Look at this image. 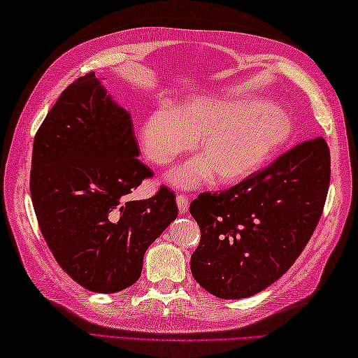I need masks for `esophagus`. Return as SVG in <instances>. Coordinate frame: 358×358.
Masks as SVG:
<instances>
[{"instance_id": "esophagus-1", "label": "esophagus", "mask_w": 358, "mask_h": 358, "mask_svg": "<svg viewBox=\"0 0 358 358\" xmlns=\"http://www.w3.org/2000/svg\"><path fill=\"white\" fill-rule=\"evenodd\" d=\"M177 204H178V212L181 215H185L186 212H187V208H189V200H187V196H185V195H177Z\"/></svg>"}]
</instances>
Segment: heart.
Wrapping results in <instances>:
<instances>
[{"instance_id":"1","label":"heart","mask_w":358,"mask_h":358,"mask_svg":"<svg viewBox=\"0 0 358 358\" xmlns=\"http://www.w3.org/2000/svg\"><path fill=\"white\" fill-rule=\"evenodd\" d=\"M291 121L268 103L192 95L173 104H158L141 118L138 143L150 163L171 164L192 148L201 152L169 173L171 185L199 187L214 178L238 183L255 173L286 143Z\"/></svg>"}]
</instances>
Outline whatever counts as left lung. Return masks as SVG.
Listing matches in <instances>:
<instances>
[{"instance_id": "left-lung-1", "label": "left lung", "mask_w": 358, "mask_h": 358, "mask_svg": "<svg viewBox=\"0 0 358 358\" xmlns=\"http://www.w3.org/2000/svg\"><path fill=\"white\" fill-rule=\"evenodd\" d=\"M331 178L326 141H305L271 166L189 206L201 240L191 257L200 286L218 299L262 292L291 268L322 217Z\"/></svg>"}]
</instances>
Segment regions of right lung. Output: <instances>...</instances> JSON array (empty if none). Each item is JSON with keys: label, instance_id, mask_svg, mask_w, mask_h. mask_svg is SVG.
Segmentation results:
<instances>
[{"label": "right lung", "instance_id": "right-lung-1", "mask_svg": "<svg viewBox=\"0 0 358 358\" xmlns=\"http://www.w3.org/2000/svg\"><path fill=\"white\" fill-rule=\"evenodd\" d=\"M132 129L92 72L64 90L34 140L30 195L41 234L63 271L92 292L132 286L144 252L178 215L164 186L129 200L154 175L136 158Z\"/></svg>", "mask_w": 358, "mask_h": 358}]
</instances>
